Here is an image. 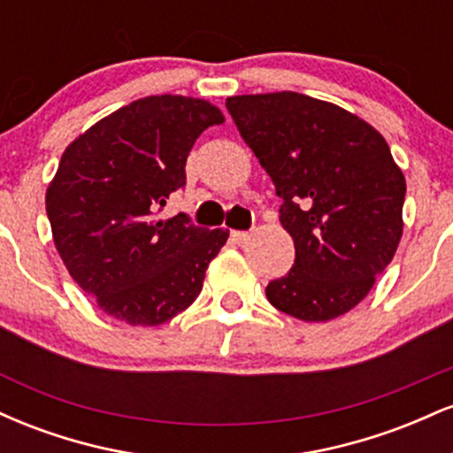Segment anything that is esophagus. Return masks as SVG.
Returning <instances> with one entry per match:
<instances>
[{"mask_svg":"<svg viewBox=\"0 0 453 453\" xmlns=\"http://www.w3.org/2000/svg\"><path fill=\"white\" fill-rule=\"evenodd\" d=\"M249 236H251V234H249V232H242V230H234V232H232V241H234V242H238V244L247 241Z\"/></svg>","mask_w":453,"mask_h":453,"instance_id":"esophagus-1","label":"esophagus"}]
</instances>
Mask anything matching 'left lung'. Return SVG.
Wrapping results in <instances>:
<instances>
[{
    "instance_id": "obj_1",
    "label": "left lung",
    "mask_w": 453,
    "mask_h": 453,
    "mask_svg": "<svg viewBox=\"0 0 453 453\" xmlns=\"http://www.w3.org/2000/svg\"><path fill=\"white\" fill-rule=\"evenodd\" d=\"M273 179L296 259L270 280L274 309L330 321L360 304L403 236L404 176L386 138L356 114L294 91L226 100Z\"/></svg>"
}]
</instances>
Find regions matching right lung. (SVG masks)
I'll use <instances>...</instances> for the list:
<instances>
[{"label": "right lung", "instance_id": "add662e5", "mask_svg": "<svg viewBox=\"0 0 453 453\" xmlns=\"http://www.w3.org/2000/svg\"><path fill=\"white\" fill-rule=\"evenodd\" d=\"M217 106L183 96H149L119 108L64 150L46 189L53 241L82 292L129 326H159L202 292L206 268L230 232L157 219L185 187V164Z\"/></svg>", "mask_w": 453, "mask_h": 453}]
</instances>
